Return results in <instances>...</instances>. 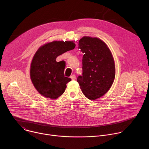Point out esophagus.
<instances>
[{"label":"esophagus","mask_w":149,"mask_h":149,"mask_svg":"<svg viewBox=\"0 0 149 149\" xmlns=\"http://www.w3.org/2000/svg\"><path fill=\"white\" fill-rule=\"evenodd\" d=\"M71 79H72V80H75V79H76V76H75V74L72 75L71 76Z\"/></svg>","instance_id":"esophagus-1"}]
</instances>
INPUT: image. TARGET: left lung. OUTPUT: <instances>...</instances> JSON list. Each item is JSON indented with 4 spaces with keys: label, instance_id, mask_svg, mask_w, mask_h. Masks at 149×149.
<instances>
[{
    "label": "left lung",
    "instance_id": "8db88e82",
    "mask_svg": "<svg viewBox=\"0 0 149 149\" xmlns=\"http://www.w3.org/2000/svg\"><path fill=\"white\" fill-rule=\"evenodd\" d=\"M78 45L84 55L82 75L78 77L77 82L84 95L94 100L112 86L116 75L114 58L107 45L97 38L84 36Z\"/></svg>",
    "mask_w": 149,
    "mask_h": 149
}]
</instances>
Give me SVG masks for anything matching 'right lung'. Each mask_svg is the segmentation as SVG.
Returning a JSON list of instances; mask_svg holds the SVG:
<instances>
[{
  "instance_id": "add662e5",
  "label": "right lung",
  "mask_w": 149,
  "mask_h": 149,
  "mask_svg": "<svg viewBox=\"0 0 149 149\" xmlns=\"http://www.w3.org/2000/svg\"><path fill=\"white\" fill-rule=\"evenodd\" d=\"M75 47L73 41H53L38 49L31 62L30 75L35 88L42 95L56 99L64 93L71 79L64 75L65 65L56 62V58Z\"/></svg>"
}]
</instances>
